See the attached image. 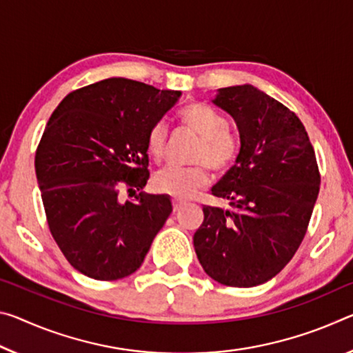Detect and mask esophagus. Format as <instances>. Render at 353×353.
Returning <instances> with one entry per match:
<instances>
[{
	"instance_id": "34e87169",
	"label": "esophagus",
	"mask_w": 353,
	"mask_h": 353,
	"mask_svg": "<svg viewBox=\"0 0 353 353\" xmlns=\"http://www.w3.org/2000/svg\"><path fill=\"white\" fill-rule=\"evenodd\" d=\"M183 204L182 199L179 198H172V209H174V212H177L179 209H181V205Z\"/></svg>"
}]
</instances>
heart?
Masks as SVG:
<instances>
[{"instance_id": "1", "label": "heart", "mask_w": 353, "mask_h": 353, "mask_svg": "<svg viewBox=\"0 0 353 353\" xmlns=\"http://www.w3.org/2000/svg\"><path fill=\"white\" fill-rule=\"evenodd\" d=\"M183 127L196 133L199 143L193 160L196 166H170L154 177V188L159 193L187 199L209 185V165L216 172H223L236 163L240 152V141L236 133L228 128V121L214 106L194 102L182 108L177 114ZM166 148V127L159 122L150 127L146 138V149L150 159L160 161Z\"/></svg>"}]
</instances>
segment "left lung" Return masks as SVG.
<instances>
[{"mask_svg": "<svg viewBox=\"0 0 353 353\" xmlns=\"http://www.w3.org/2000/svg\"><path fill=\"white\" fill-rule=\"evenodd\" d=\"M214 103L236 121L240 152L212 188L229 209L203 207L194 251L220 284L259 286L288 265L305 237L321 187L316 154L295 113L254 86L218 89Z\"/></svg>", "mask_w": 353, "mask_h": 353, "instance_id": "obj_1", "label": "left lung"}]
</instances>
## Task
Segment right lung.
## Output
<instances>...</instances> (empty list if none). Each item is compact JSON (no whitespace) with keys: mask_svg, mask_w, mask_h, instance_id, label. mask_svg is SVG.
<instances>
[{"mask_svg":"<svg viewBox=\"0 0 353 353\" xmlns=\"http://www.w3.org/2000/svg\"><path fill=\"white\" fill-rule=\"evenodd\" d=\"M181 91L106 78L63 99L36 150L50 232L70 265L99 281L132 275L172 212L149 179L146 138ZM121 189L136 194L122 203Z\"/></svg>","mask_w":353,"mask_h":353,"instance_id":"add662e5","label":"right lung"}]
</instances>
